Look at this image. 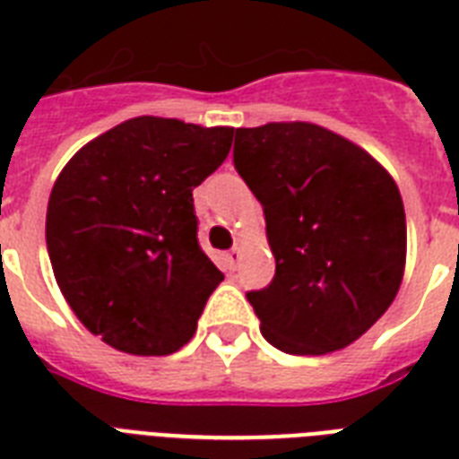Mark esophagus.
<instances>
[{
  "instance_id": "1",
  "label": "esophagus",
  "mask_w": 459,
  "mask_h": 459,
  "mask_svg": "<svg viewBox=\"0 0 459 459\" xmlns=\"http://www.w3.org/2000/svg\"><path fill=\"white\" fill-rule=\"evenodd\" d=\"M240 257H243V255H240V250H238V247H233V250L226 252V264H229V269H238V262H240Z\"/></svg>"
}]
</instances>
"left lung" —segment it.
<instances>
[{
  "instance_id": "1",
  "label": "left lung",
  "mask_w": 459,
  "mask_h": 459,
  "mask_svg": "<svg viewBox=\"0 0 459 459\" xmlns=\"http://www.w3.org/2000/svg\"><path fill=\"white\" fill-rule=\"evenodd\" d=\"M233 164L262 202L273 281L247 300L273 348L326 355L367 333L403 283L407 223L391 173L316 124L238 128Z\"/></svg>"
}]
</instances>
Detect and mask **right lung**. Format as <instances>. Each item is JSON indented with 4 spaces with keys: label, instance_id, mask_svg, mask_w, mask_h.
<instances>
[{
    "label": "right lung",
    "instance_id": "obj_1",
    "mask_svg": "<svg viewBox=\"0 0 459 459\" xmlns=\"http://www.w3.org/2000/svg\"><path fill=\"white\" fill-rule=\"evenodd\" d=\"M236 128L138 117L71 157L47 204L54 279L90 333L128 355L180 350L223 273L197 243L193 190Z\"/></svg>",
    "mask_w": 459,
    "mask_h": 459
}]
</instances>
